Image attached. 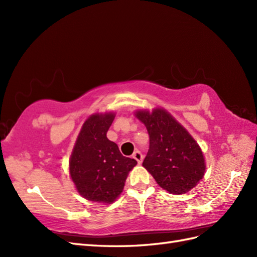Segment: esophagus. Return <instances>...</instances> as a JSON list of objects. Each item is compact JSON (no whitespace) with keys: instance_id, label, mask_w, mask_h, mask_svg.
I'll return each mask as SVG.
<instances>
[{"instance_id":"esophagus-1","label":"esophagus","mask_w":257,"mask_h":257,"mask_svg":"<svg viewBox=\"0 0 257 257\" xmlns=\"http://www.w3.org/2000/svg\"><path fill=\"white\" fill-rule=\"evenodd\" d=\"M133 158L137 161L138 164H141V163L143 162V159H144V157H143V154H142L141 151H135V152L133 153Z\"/></svg>"}]
</instances>
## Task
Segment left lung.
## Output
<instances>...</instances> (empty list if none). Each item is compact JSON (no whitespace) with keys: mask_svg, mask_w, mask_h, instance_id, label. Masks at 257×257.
Segmentation results:
<instances>
[{"mask_svg":"<svg viewBox=\"0 0 257 257\" xmlns=\"http://www.w3.org/2000/svg\"><path fill=\"white\" fill-rule=\"evenodd\" d=\"M135 115L147 127L150 146L143 166L162 189L184 194L203 179L206 170L200 147L174 116L163 108Z\"/></svg>","mask_w":257,"mask_h":257,"instance_id":"left-lung-1","label":"left lung"}]
</instances>
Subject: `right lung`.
Instances as JSON below:
<instances>
[{"label":"right lung","instance_id":"1","mask_svg":"<svg viewBox=\"0 0 257 257\" xmlns=\"http://www.w3.org/2000/svg\"><path fill=\"white\" fill-rule=\"evenodd\" d=\"M113 112L94 113L85 120L69 160V174L82 197L111 204L123 191L136 160L123 157L116 144L107 138Z\"/></svg>","mask_w":257,"mask_h":257}]
</instances>
